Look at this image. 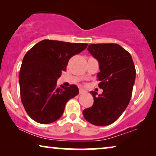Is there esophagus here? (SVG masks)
<instances>
[{
	"instance_id": "esophagus-1",
	"label": "esophagus",
	"mask_w": 156,
	"mask_h": 156,
	"mask_svg": "<svg viewBox=\"0 0 156 156\" xmlns=\"http://www.w3.org/2000/svg\"><path fill=\"white\" fill-rule=\"evenodd\" d=\"M86 90H85V89L83 88V87H80V94H83V93H84V92H86Z\"/></svg>"
}]
</instances>
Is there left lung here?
<instances>
[{"mask_svg": "<svg viewBox=\"0 0 156 156\" xmlns=\"http://www.w3.org/2000/svg\"><path fill=\"white\" fill-rule=\"evenodd\" d=\"M87 50L99 62V87L101 94L91 91L93 106L83 111L91 124L104 126L115 122L131 100L136 79V68L131 55L118 44H91Z\"/></svg>", "mask_w": 156, "mask_h": 156, "instance_id": "obj_1", "label": "left lung"}]
</instances>
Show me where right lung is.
I'll list each match as a JSON object with an SVG mask.
<instances>
[{"instance_id": "add662e5", "label": "right lung", "mask_w": 156, "mask_h": 156, "mask_svg": "<svg viewBox=\"0 0 156 156\" xmlns=\"http://www.w3.org/2000/svg\"><path fill=\"white\" fill-rule=\"evenodd\" d=\"M87 43L44 40L27 51L20 74V98L27 114L36 122L48 124L63 114L66 103L79 94L75 84L57 85L69 59L87 48Z\"/></svg>"}]
</instances>
